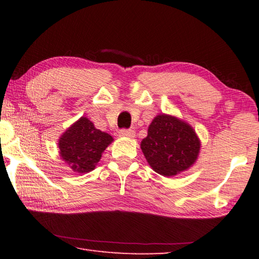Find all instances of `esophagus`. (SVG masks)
Returning a JSON list of instances; mask_svg holds the SVG:
<instances>
[{
	"instance_id": "34e87169",
	"label": "esophagus",
	"mask_w": 259,
	"mask_h": 259,
	"mask_svg": "<svg viewBox=\"0 0 259 259\" xmlns=\"http://www.w3.org/2000/svg\"><path fill=\"white\" fill-rule=\"evenodd\" d=\"M119 135L122 136V137L133 138V137H135V130H133V129H121L119 131Z\"/></svg>"
}]
</instances>
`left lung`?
<instances>
[{
  "label": "left lung",
  "instance_id": "left-lung-1",
  "mask_svg": "<svg viewBox=\"0 0 259 259\" xmlns=\"http://www.w3.org/2000/svg\"><path fill=\"white\" fill-rule=\"evenodd\" d=\"M140 147L154 171L171 177L194 163L200 140L185 122L161 114L148 126L147 137L143 139Z\"/></svg>",
  "mask_w": 259,
  "mask_h": 259
}]
</instances>
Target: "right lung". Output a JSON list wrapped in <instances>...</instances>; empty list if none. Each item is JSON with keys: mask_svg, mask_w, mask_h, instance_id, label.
Here are the masks:
<instances>
[{"mask_svg": "<svg viewBox=\"0 0 259 259\" xmlns=\"http://www.w3.org/2000/svg\"><path fill=\"white\" fill-rule=\"evenodd\" d=\"M111 142V135L96 129L87 117H81L59 139L60 156L74 171L89 172Z\"/></svg>", "mask_w": 259, "mask_h": 259, "instance_id": "add662e5", "label": "right lung"}]
</instances>
